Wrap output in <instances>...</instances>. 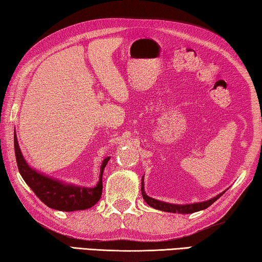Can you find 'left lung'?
Here are the masks:
<instances>
[{"mask_svg": "<svg viewBox=\"0 0 262 262\" xmlns=\"http://www.w3.org/2000/svg\"><path fill=\"white\" fill-rule=\"evenodd\" d=\"M143 181H144V177L141 178V194H143V198H144L146 203H147V205H149L150 207H153L155 209H160V210H163V212H169V213L191 214V213H194V212H199V210L208 208L210 205L214 204L215 201H216L220 198V196H221L224 193V192H222V193L217 194L216 196H214V198L209 199L207 201H204V203H195V204H190V205L168 204V203H164V201H160V200L150 198V196L146 194L145 191H144Z\"/></svg>", "mask_w": 262, "mask_h": 262, "instance_id": "left-lung-1", "label": "left lung"}]
</instances>
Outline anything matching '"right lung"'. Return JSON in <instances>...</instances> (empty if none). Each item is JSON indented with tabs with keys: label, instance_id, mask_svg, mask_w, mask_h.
<instances>
[{
	"label": "right lung",
	"instance_id": "obj_1",
	"mask_svg": "<svg viewBox=\"0 0 262 262\" xmlns=\"http://www.w3.org/2000/svg\"><path fill=\"white\" fill-rule=\"evenodd\" d=\"M13 141H15V154L18 170H19L23 180L31 187L35 195L48 207L63 210V212H73V210L91 208L100 200L101 194H102V173L110 158H105L103 160L102 166H101L100 180L96 186H75L35 171L23 158L16 134Z\"/></svg>",
	"mask_w": 262,
	"mask_h": 262
}]
</instances>
